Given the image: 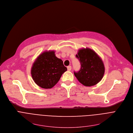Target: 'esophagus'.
<instances>
[{
	"label": "esophagus",
	"instance_id": "obj_1",
	"mask_svg": "<svg viewBox=\"0 0 133 133\" xmlns=\"http://www.w3.org/2000/svg\"><path fill=\"white\" fill-rule=\"evenodd\" d=\"M71 66H68L67 67V70H68V71H70V70H71Z\"/></svg>",
	"mask_w": 133,
	"mask_h": 133
}]
</instances>
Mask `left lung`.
<instances>
[{
	"label": "left lung",
	"mask_w": 133,
	"mask_h": 133,
	"mask_svg": "<svg viewBox=\"0 0 133 133\" xmlns=\"http://www.w3.org/2000/svg\"><path fill=\"white\" fill-rule=\"evenodd\" d=\"M76 57L81 64V69L74 75L83 85L91 87L97 84L102 79L105 67L101 57L93 50L86 48L78 50Z\"/></svg>",
	"instance_id": "obj_1"
}]
</instances>
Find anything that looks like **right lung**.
Segmentation results:
<instances>
[{"label": "right lung", "instance_id": "right-lung-1", "mask_svg": "<svg viewBox=\"0 0 133 133\" xmlns=\"http://www.w3.org/2000/svg\"><path fill=\"white\" fill-rule=\"evenodd\" d=\"M61 59L57 58L55 51H46L40 54L33 63L31 74L34 82L43 89H51L67 71Z\"/></svg>", "mask_w": 133, "mask_h": 133}]
</instances>
